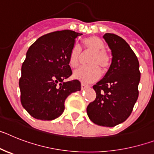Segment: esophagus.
<instances>
[{"label":"esophagus","mask_w":154,"mask_h":154,"mask_svg":"<svg viewBox=\"0 0 154 154\" xmlns=\"http://www.w3.org/2000/svg\"><path fill=\"white\" fill-rule=\"evenodd\" d=\"M89 87V85H85V84H83V83L81 85V89H82V90H83V89H88Z\"/></svg>","instance_id":"1"}]
</instances>
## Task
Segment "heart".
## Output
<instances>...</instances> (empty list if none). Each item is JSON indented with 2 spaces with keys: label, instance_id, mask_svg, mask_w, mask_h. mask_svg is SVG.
Returning <instances> with one entry per match:
<instances>
[{
  "label": "heart",
  "instance_id": "b5f03b06",
  "mask_svg": "<svg viewBox=\"0 0 154 154\" xmlns=\"http://www.w3.org/2000/svg\"><path fill=\"white\" fill-rule=\"evenodd\" d=\"M105 44L97 36H89L82 40V49L84 52H91L87 63L88 65L82 66L73 72L76 79L83 82H92L101 75L102 69L107 71L112 63V57L104 49ZM82 49L78 45L72 46L69 55V64L72 68L79 65L82 57Z\"/></svg>",
  "mask_w": 154,
  "mask_h": 154
}]
</instances>
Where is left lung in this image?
Masks as SVG:
<instances>
[{
    "instance_id": "8db88e82",
    "label": "left lung",
    "mask_w": 154,
    "mask_h": 154,
    "mask_svg": "<svg viewBox=\"0 0 154 154\" xmlns=\"http://www.w3.org/2000/svg\"><path fill=\"white\" fill-rule=\"evenodd\" d=\"M103 38L112 51V63L103 79L93 85L96 97L86 111L95 124L112 127L131 114L138 99L140 72L138 58L124 39L110 33Z\"/></svg>"
}]
</instances>
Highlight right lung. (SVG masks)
Masks as SVG:
<instances>
[{
    "label": "right lung",
    "instance_id": "right-lung-1",
    "mask_svg": "<svg viewBox=\"0 0 154 154\" xmlns=\"http://www.w3.org/2000/svg\"><path fill=\"white\" fill-rule=\"evenodd\" d=\"M82 35L70 30L54 31L40 37L28 48L19 87L21 105L32 117L56 119L64 112L66 98L81 90L79 80H64L72 74L69 55Z\"/></svg>",
    "mask_w": 154,
    "mask_h": 154
}]
</instances>
